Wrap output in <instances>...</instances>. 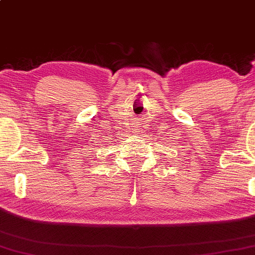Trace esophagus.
<instances>
[{"instance_id":"1","label":"esophagus","mask_w":255,"mask_h":255,"mask_svg":"<svg viewBox=\"0 0 255 255\" xmlns=\"http://www.w3.org/2000/svg\"><path fill=\"white\" fill-rule=\"evenodd\" d=\"M133 129H135V128H133Z\"/></svg>"}]
</instances>
